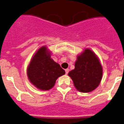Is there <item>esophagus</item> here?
I'll return each instance as SVG.
<instances>
[{
  "label": "esophagus",
  "instance_id": "1",
  "mask_svg": "<svg viewBox=\"0 0 124 124\" xmlns=\"http://www.w3.org/2000/svg\"><path fill=\"white\" fill-rule=\"evenodd\" d=\"M65 71H66V74H68V72H69V69H66L65 70Z\"/></svg>",
  "mask_w": 124,
  "mask_h": 124
}]
</instances>
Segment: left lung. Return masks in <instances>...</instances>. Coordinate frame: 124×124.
<instances>
[{"label":"left lung","instance_id":"obj_1","mask_svg":"<svg viewBox=\"0 0 124 124\" xmlns=\"http://www.w3.org/2000/svg\"><path fill=\"white\" fill-rule=\"evenodd\" d=\"M76 89L89 93L99 85L102 77V68L99 58L89 48H85L78 56L75 68L68 73Z\"/></svg>","mask_w":124,"mask_h":124}]
</instances>
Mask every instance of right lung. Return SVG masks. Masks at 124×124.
Returning <instances> with one entry per match:
<instances>
[{"instance_id":"add662e5","label":"right lung","mask_w":124,"mask_h":124,"mask_svg":"<svg viewBox=\"0 0 124 124\" xmlns=\"http://www.w3.org/2000/svg\"><path fill=\"white\" fill-rule=\"evenodd\" d=\"M50 56V52L46 46H41L35 53L27 66L29 81L41 91L52 89L56 79L65 74V71L59 64L55 62Z\"/></svg>"}]
</instances>
